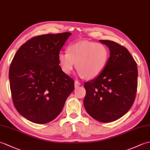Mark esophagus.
I'll return each instance as SVG.
<instances>
[{
    "label": "esophagus",
    "instance_id": "1",
    "mask_svg": "<svg viewBox=\"0 0 150 150\" xmlns=\"http://www.w3.org/2000/svg\"><path fill=\"white\" fill-rule=\"evenodd\" d=\"M79 86H81V83H80L79 81H75V88H78Z\"/></svg>",
    "mask_w": 150,
    "mask_h": 150
}]
</instances>
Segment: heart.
<instances>
[{
	"mask_svg": "<svg viewBox=\"0 0 150 150\" xmlns=\"http://www.w3.org/2000/svg\"><path fill=\"white\" fill-rule=\"evenodd\" d=\"M68 50L59 55L62 71L67 74H71L76 63L80 76L94 79L103 71L109 60V50L101 43L79 41L69 45Z\"/></svg>",
	"mask_w": 150,
	"mask_h": 150,
	"instance_id": "obj_1",
	"label": "heart"
}]
</instances>
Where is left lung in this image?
Listing matches in <instances>:
<instances>
[{"instance_id": "8db88e82", "label": "left lung", "mask_w": 150, "mask_h": 150, "mask_svg": "<svg viewBox=\"0 0 150 150\" xmlns=\"http://www.w3.org/2000/svg\"><path fill=\"white\" fill-rule=\"evenodd\" d=\"M110 50L103 71L85 82L83 105L90 116L103 123L119 119L130 110L137 88V67L125 47L110 40H100Z\"/></svg>"}]
</instances>
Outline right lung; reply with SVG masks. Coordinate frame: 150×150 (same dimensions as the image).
Here are the masks:
<instances>
[{
  "label": "right lung",
  "instance_id": "right-lung-1",
  "mask_svg": "<svg viewBox=\"0 0 150 150\" xmlns=\"http://www.w3.org/2000/svg\"><path fill=\"white\" fill-rule=\"evenodd\" d=\"M70 33L33 37L17 50L9 79L14 106L31 122L45 124L63 109L75 88L74 79L62 71L59 55Z\"/></svg>",
  "mask_w": 150,
  "mask_h": 150
}]
</instances>
